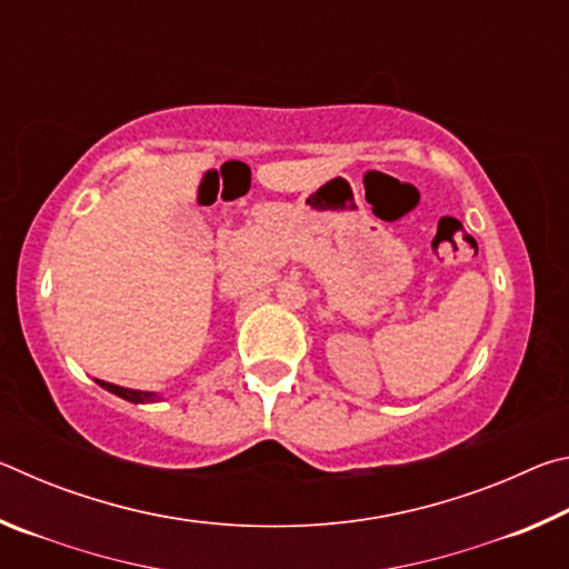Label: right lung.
<instances>
[{
    "mask_svg": "<svg viewBox=\"0 0 569 569\" xmlns=\"http://www.w3.org/2000/svg\"><path fill=\"white\" fill-rule=\"evenodd\" d=\"M98 383L102 389H108V391H112V393H118V397H122L124 401H132V403H146V401H156L158 397L156 393H150V391H134V389H124V387H114V383H108V381H100L98 379Z\"/></svg>",
    "mask_w": 569,
    "mask_h": 569,
    "instance_id": "add662e5",
    "label": "right lung"
}]
</instances>
